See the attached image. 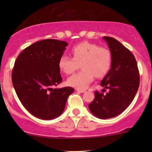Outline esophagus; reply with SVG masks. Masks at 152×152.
I'll list each match as a JSON object with an SVG mask.
<instances>
[{"label":"esophagus","instance_id":"obj_1","mask_svg":"<svg viewBox=\"0 0 152 152\" xmlns=\"http://www.w3.org/2000/svg\"><path fill=\"white\" fill-rule=\"evenodd\" d=\"M76 90L77 92H79V93H85V92L86 91L85 90H82V89H76Z\"/></svg>","mask_w":152,"mask_h":152}]
</instances>
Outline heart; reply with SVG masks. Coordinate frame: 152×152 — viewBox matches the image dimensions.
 <instances>
[{
    "label": "heart",
    "mask_w": 152,
    "mask_h": 152,
    "mask_svg": "<svg viewBox=\"0 0 152 152\" xmlns=\"http://www.w3.org/2000/svg\"><path fill=\"white\" fill-rule=\"evenodd\" d=\"M70 52L73 58L67 56L59 58V70L65 74H70L80 65L83 69L67 79V84L70 87L85 89L93 82L95 76L97 78L103 77L111 67V53L104 47H99L90 42H82L72 48Z\"/></svg>",
    "instance_id": "b5f03b06"
}]
</instances>
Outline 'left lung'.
Here are the masks:
<instances>
[{
	"instance_id": "8db88e82",
	"label": "left lung",
	"mask_w": 152,
	"mask_h": 152,
	"mask_svg": "<svg viewBox=\"0 0 152 152\" xmlns=\"http://www.w3.org/2000/svg\"><path fill=\"white\" fill-rule=\"evenodd\" d=\"M112 56L111 68L101 82L108 89L105 95L95 92V99L89 104L90 112L100 119L118 115L130 105L139 85L140 75L134 55L115 38L104 37Z\"/></svg>"
}]
</instances>
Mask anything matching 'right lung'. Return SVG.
I'll return each instance as SVG.
<instances>
[{
  "label": "right lung",
  "mask_w": 152,
  "mask_h": 152,
  "mask_svg": "<svg viewBox=\"0 0 152 152\" xmlns=\"http://www.w3.org/2000/svg\"><path fill=\"white\" fill-rule=\"evenodd\" d=\"M67 46L65 41L47 39L24 49L15 62L12 80L17 96L35 117L51 120L63 113L70 87L53 88L62 82L59 59Z\"/></svg>",
  "instance_id": "1"
}]
</instances>
